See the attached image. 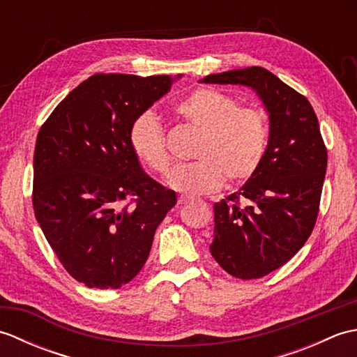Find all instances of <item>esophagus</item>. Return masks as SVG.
Masks as SVG:
<instances>
[{"instance_id": "34e87169", "label": "esophagus", "mask_w": 357, "mask_h": 357, "mask_svg": "<svg viewBox=\"0 0 357 357\" xmlns=\"http://www.w3.org/2000/svg\"><path fill=\"white\" fill-rule=\"evenodd\" d=\"M192 201H193V198H190V196H184V195H181L178 198V204H181V206H184V204H188Z\"/></svg>"}]
</instances>
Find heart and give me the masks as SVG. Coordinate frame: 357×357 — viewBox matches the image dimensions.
Listing matches in <instances>:
<instances>
[{
  "instance_id": "b5f03b06",
  "label": "heart",
  "mask_w": 357,
  "mask_h": 357,
  "mask_svg": "<svg viewBox=\"0 0 357 357\" xmlns=\"http://www.w3.org/2000/svg\"><path fill=\"white\" fill-rule=\"evenodd\" d=\"M174 113L198 132L193 162L174 167L169 185L187 195H206L224 184H241L252 178L267 147V121L256 109L238 107L234 98L213 87L193 90L174 105ZM130 146L149 169L165 174L170 156L162 126L151 112L133 121Z\"/></svg>"
}]
</instances>
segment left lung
Returning a JSON list of instances; mask_svg holds the SVG:
<instances>
[{
	"mask_svg": "<svg viewBox=\"0 0 357 357\" xmlns=\"http://www.w3.org/2000/svg\"><path fill=\"white\" fill-rule=\"evenodd\" d=\"M199 82L250 87L268 113L262 161L238 192L213 206L210 244L211 256L231 276L262 278L290 261L313 231L327 170L319 123L305 96L262 67L208 75Z\"/></svg>",
	"mask_w": 357,
	"mask_h": 357,
	"instance_id": "obj_1",
	"label": "left lung"
}]
</instances>
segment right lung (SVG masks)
<instances>
[{
	"label": "right lung",
	"instance_id": "obj_1",
	"mask_svg": "<svg viewBox=\"0 0 357 357\" xmlns=\"http://www.w3.org/2000/svg\"><path fill=\"white\" fill-rule=\"evenodd\" d=\"M181 77L96 73L56 105L38 133L35 218L64 268L89 288L130 282L176 204V193L142 170L128 133ZM128 197L134 206L121 208Z\"/></svg>",
	"mask_w": 357,
	"mask_h": 357
}]
</instances>
